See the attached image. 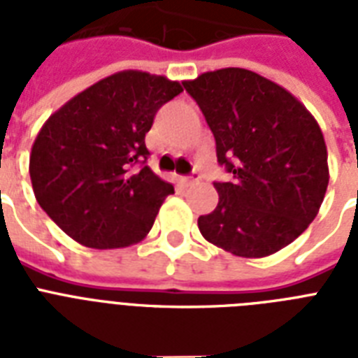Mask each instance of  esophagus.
<instances>
[{"label":"esophagus","mask_w":358,"mask_h":358,"mask_svg":"<svg viewBox=\"0 0 358 358\" xmlns=\"http://www.w3.org/2000/svg\"><path fill=\"white\" fill-rule=\"evenodd\" d=\"M199 182V178H180V184L185 185V187H189V185H195Z\"/></svg>","instance_id":"esophagus-1"}]
</instances>
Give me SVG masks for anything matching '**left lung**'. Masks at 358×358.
Wrapping results in <instances>:
<instances>
[{
  "label": "left lung",
  "mask_w": 358,
  "mask_h": 358,
  "mask_svg": "<svg viewBox=\"0 0 358 358\" xmlns=\"http://www.w3.org/2000/svg\"><path fill=\"white\" fill-rule=\"evenodd\" d=\"M234 174L217 182L215 210L199 217L206 241L241 258L275 255L299 238L329 185L327 146L312 113L275 81L221 69L184 81Z\"/></svg>",
  "instance_id": "1"
}]
</instances>
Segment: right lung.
<instances>
[{
	"mask_svg": "<svg viewBox=\"0 0 358 358\" xmlns=\"http://www.w3.org/2000/svg\"><path fill=\"white\" fill-rule=\"evenodd\" d=\"M184 87L120 70L78 92L42 124L29 154L36 202L64 234L91 249L143 241L174 187L145 163L146 131Z\"/></svg>",
	"mask_w": 358,
	"mask_h": 358,
	"instance_id": "add662e5",
	"label": "right lung"
}]
</instances>
